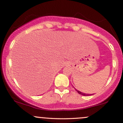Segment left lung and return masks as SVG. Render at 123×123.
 <instances>
[{
  "label": "left lung",
  "mask_w": 123,
  "mask_h": 123,
  "mask_svg": "<svg viewBox=\"0 0 123 123\" xmlns=\"http://www.w3.org/2000/svg\"><path fill=\"white\" fill-rule=\"evenodd\" d=\"M75 90H76V91H77V92H78V94H80V95H83V96H88V95H92V94H85V93H83V92H80V91H78V90H76V89H75Z\"/></svg>",
  "instance_id": "8db88e82"
}]
</instances>
